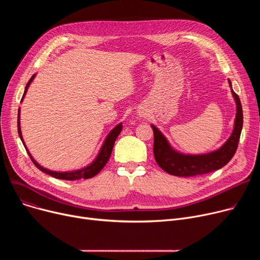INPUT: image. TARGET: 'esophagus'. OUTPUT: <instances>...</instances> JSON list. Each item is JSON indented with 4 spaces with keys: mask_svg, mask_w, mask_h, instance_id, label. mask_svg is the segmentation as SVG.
I'll return each mask as SVG.
<instances>
[{
    "mask_svg": "<svg viewBox=\"0 0 260 260\" xmlns=\"http://www.w3.org/2000/svg\"><path fill=\"white\" fill-rule=\"evenodd\" d=\"M139 115H140V117H145V116H146V113H145V112H140Z\"/></svg>",
    "mask_w": 260,
    "mask_h": 260,
    "instance_id": "obj_1",
    "label": "esophagus"
}]
</instances>
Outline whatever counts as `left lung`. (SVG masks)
<instances>
[{
  "label": "left lung",
  "mask_w": 260,
  "mask_h": 260,
  "mask_svg": "<svg viewBox=\"0 0 260 260\" xmlns=\"http://www.w3.org/2000/svg\"><path fill=\"white\" fill-rule=\"evenodd\" d=\"M229 84L236 103L234 128L225 143L216 151L201 155H189L177 152L174 147H172L166 136L155 125L151 124L154 132L155 160L163 171L178 177H192L219 170L233 158L234 154L236 153L242 129L243 115L239 97L232 89V83L230 80Z\"/></svg>",
  "instance_id": "left-lung-1"
}]
</instances>
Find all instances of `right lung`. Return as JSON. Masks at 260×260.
Returning <instances> with one entry per match:
<instances>
[{
  "label": "right lung",
  "mask_w": 260,
  "mask_h": 260,
  "mask_svg": "<svg viewBox=\"0 0 260 260\" xmlns=\"http://www.w3.org/2000/svg\"><path fill=\"white\" fill-rule=\"evenodd\" d=\"M36 75H34L30 80L28 81V83L26 84V87H25V90H24V93H23V97L21 99V102L23 101L25 94L27 92V89H28L29 85L31 82L34 81ZM20 108H19V112H18V133H19V136L20 138L26 148L27 153H28L31 161L34 162V165L40 170L42 171L43 173L45 174H48L52 177H54V178H58V179H63V180H79V179H88V178H91V177L97 175L107 163L109 157H111L112 155V152H113V147H114V144H115V141L117 139V137L119 136V134L121 133L122 131V123H119L118 125H116L111 132H109V134L106 136V138L100 148L99 151V154L97 155V157L94 158V160L90 163V165H88L87 167L85 168H82L80 170H75V171H71V172H56V171H51V170H48V169H45L43 167H41L39 163L34 159V157L31 156V154L29 153L28 148L26 147L25 145V142L23 140V137H22V132H21V124H20Z\"/></svg>",
  "instance_id": "right-lung-1"
}]
</instances>
